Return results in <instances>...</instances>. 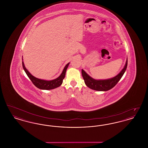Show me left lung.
<instances>
[{
    "label": "left lung",
    "instance_id": "8db88e82",
    "mask_svg": "<svg viewBox=\"0 0 148 148\" xmlns=\"http://www.w3.org/2000/svg\"><path fill=\"white\" fill-rule=\"evenodd\" d=\"M127 58L126 60V63L125 64L124 67L121 71L119 73L116 75L114 77L108 79H104V80H97L89 76L83 69L82 70V76L84 80L85 84L86 85L92 89V90H97V91H108L111 89H112L115 85L120 80V79L124 75V73L127 69Z\"/></svg>",
    "mask_w": 148,
    "mask_h": 148
}]
</instances>
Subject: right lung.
<instances>
[{"label":"right lung","instance_id":"obj_1","mask_svg":"<svg viewBox=\"0 0 148 148\" xmlns=\"http://www.w3.org/2000/svg\"><path fill=\"white\" fill-rule=\"evenodd\" d=\"M22 58H23V56H22ZM23 60V59L22 58L23 68L25 71V72L26 73L27 75H28L29 78L30 79V80L32 82L33 84L36 87H37L38 88H39L40 89H42V90H51V89H55V88L60 86L62 84L64 78L65 76L66 71L70 64V63H69L65 66L63 71L59 77H57L55 79H53V80H46L38 79L37 77H34L33 75H32L30 73V72L25 68V66L24 65V63Z\"/></svg>","mask_w":148,"mask_h":148}]
</instances>
